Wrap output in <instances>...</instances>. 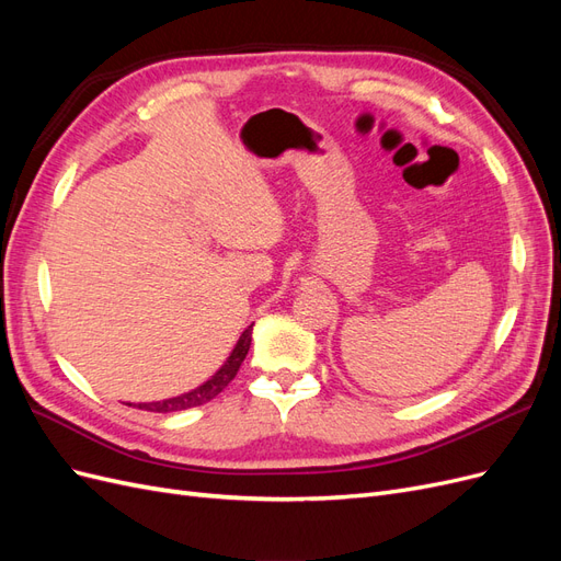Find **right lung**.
Wrapping results in <instances>:
<instances>
[{
  "mask_svg": "<svg viewBox=\"0 0 561 561\" xmlns=\"http://www.w3.org/2000/svg\"><path fill=\"white\" fill-rule=\"evenodd\" d=\"M250 342H252V325L243 330V334L239 336V342H236V346L229 353V358L225 360V365L219 367L208 381H203L201 386L190 390V393H182V396L168 398V400H161V402H140V404H133V407H138V410H147V412L165 414V412H180V410H190V407H198V404L210 402L215 396L222 393V390L236 377V371H239L241 363L245 360V355L250 351Z\"/></svg>",
  "mask_w": 561,
  "mask_h": 561,
  "instance_id": "obj_1",
  "label": "right lung"
}]
</instances>
